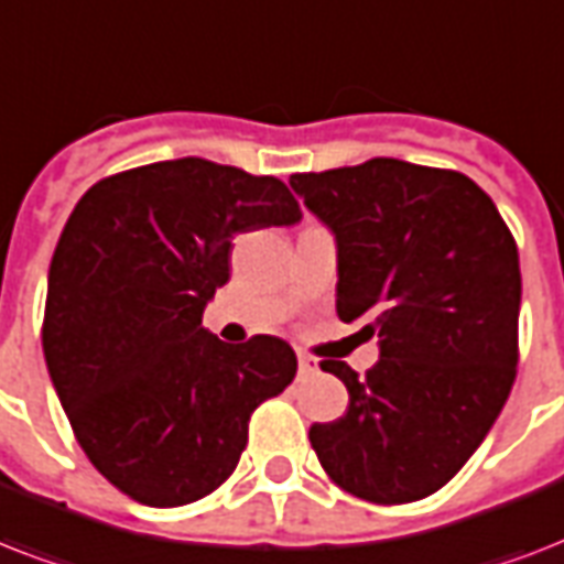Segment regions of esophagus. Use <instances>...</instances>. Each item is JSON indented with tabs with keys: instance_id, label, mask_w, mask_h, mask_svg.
<instances>
[{
	"instance_id": "obj_1",
	"label": "esophagus",
	"mask_w": 564,
	"mask_h": 564,
	"mask_svg": "<svg viewBox=\"0 0 564 564\" xmlns=\"http://www.w3.org/2000/svg\"><path fill=\"white\" fill-rule=\"evenodd\" d=\"M299 375L301 377L316 375V360H313V357H307V354H299Z\"/></svg>"
}]
</instances>
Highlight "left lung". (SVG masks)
Here are the masks:
<instances>
[{
  "label": "left lung",
  "instance_id": "left-lung-1",
  "mask_svg": "<svg viewBox=\"0 0 564 564\" xmlns=\"http://www.w3.org/2000/svg\"><path fill=\"white\" fill-rule=\"evenodd\" d=\"M290 184L334 230L336 313L380 339L366 377L322 360L348 389V410L313 424L310 445L354 498H427L480 447L516 383V237L489 195L454 170L371 158Z\"/></svg>",
  "mask_w": 564,
  "mask_h": 564
}]
</instances>
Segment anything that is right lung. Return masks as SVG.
<instances>
[{"instance_id":"obj_1","label":"right lung","mask_w":564,"mask_h":564,"mask_svg":"<svg viewBox=\"0 0 564 564\" xmlns=\"http://www.w3.org/2000/svg\"><path fill=\"white\" fill-rule=\"evenodd\" d=\"M299 219L283 181L204 158L117 172L69 213L43 354L87 459L137 503L184 507L219 489L251 412L292 383L283 339L228 345L202 313L228 283L237 234Z\"/></svg>"}]
</instances>
